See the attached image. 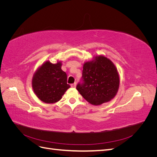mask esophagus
<instances>
[{
    "label": "esophagus",
    "instance_id": "34e87169",
    "mask_svg": "<svg viewBox=\"0 0 157 157\" xmlns=\"http://www.w3.org/2000/svg\"><path fill=\"white\" fill-rule=\"evenodd\" d=\"M76 85H77V82H75L73 84H71V86L73 87V88H75L76 87Z\"/></svg>",
    "mask_w": 157,
    "mask_h": 157
}]
</instances>
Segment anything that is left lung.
Returning <instances> with one entry per match:
<instances>
[{"instance_id":"8db88e82","label":"left lung","mask_w":157,"mask_h":157,"mask_svg":"<svg viewBox=\"0 0 157 157\" xmlns=\"http://www.w3.org/2000/svg\"><path fill=\"white\" fill-rule=\"evenodd\" d=\"M118 86L119 76L115 66L105 57L97 56L84 64L77 89L87 101L98 105L115 97Z\"/></svg>"}]
</instances>
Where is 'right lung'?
<instances>
[{
  "label": "right lung",
  "instance_id": "1",
  "mask_svg": "<svg viewBox=\"0 0 157 157\" xmlns=\"http://www.w3.org/2000/svg\"><path fill=\"white\" fill-rule=\"evenodd\" d=\"M61 62L53 64L46 61L33 76V88L36 96L46 103L58 101L69 87L67 77L61 69Z\"/></svg>",
  "mask_w": 157,
  "mask_h": 157
}]
</instances>
